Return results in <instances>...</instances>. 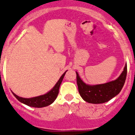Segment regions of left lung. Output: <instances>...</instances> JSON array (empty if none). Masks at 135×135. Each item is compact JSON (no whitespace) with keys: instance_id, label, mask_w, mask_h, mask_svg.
<instances>
[{"instance_id":"obj_1","label":"left lung","mask_w":135,"mask_h":135,"mask_svg":"<svg viewBox=\"0 0 135 135\" xmlns=\"http://www.w3.org/2000/svg\"><path fill=\"white\" fill-rule=\"evenodd\" d=\"M127 66L125 65L124 70L116 80L101 85H90L85 84L76 73L79 92L84 100L93 104H100L108 102L120 92L125 83L127 77Z\"/></svg>"}]
</instances>
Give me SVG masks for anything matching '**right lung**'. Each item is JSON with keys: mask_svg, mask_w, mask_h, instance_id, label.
I'll list each match as a JSON object with an SVG mask.
<instances>
[{"mask_svg": "<svg viewBox=\"0 0 135 135\" xmlns=\"http://www.w3.org/2000/svg\"><path fill=\"white\" fill-rule=\"evenodd\" d=\"M66 72L60 76V78L58 80L55 86L50 91L48 92L45 94H43V95L36 97L30 98V99H26V98H22L21 97L17 96L14 93H12H12L14 96L18 99L21 103L26 104V105L29 106V107L35 108H41L47 107V106L50 105V104H52L57 97L58 94H59V87H60V84L62 81V79H63L64 76L65 75Z\"/></svg>", "mask_w": 135, "mask_h": 135, "instance_id": "1", "label": "right lung"}]
</instances>
